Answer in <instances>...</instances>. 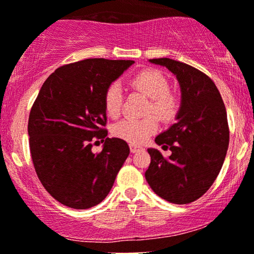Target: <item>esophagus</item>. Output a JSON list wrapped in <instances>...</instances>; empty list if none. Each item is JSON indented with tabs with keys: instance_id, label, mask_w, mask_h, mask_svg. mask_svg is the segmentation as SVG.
Masks as SVG:
<instances>
[{
	"instance_id": "1",
	"label": "esophagus",
	"mask_w": 254,
	"mask_h": 254,
	"mask_svg": "<svg viewBox=\"0 0 254 254\" xmlns=\"http://www.w3.org/2000/svg\"><path fill=\"white\" fill-rule=\"evenodd\" d=\"M140 146H137V145H134V144H130V151L132 152V153H134V152H137V151H139L140 150Z\"/></svg>"
}]
</instances>
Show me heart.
Returning <instances> with one entry per match:
<instances>
[{"instance_id":"b5f03b06","label":"heart","mask_w":254,"mask_h":254,"mask_svg":"<svg viewBox=\"0 0 254 254\" xmlns=\"http://www.w3.org/2000/svg\"><path fill=\"white\" fill-rule=\"evenodd\" d=\"M130 88L134 92L150 97L146 107V114H154L162 122H172L180 109V102L177 94L170 90V82L160 70L148 68L140 70L130 77ZM123 104V96L120 84L114 82L104 92L103 106L107 115L111 118L120 116ZM158 129V120L153 115L133 120L125 118L117 122L111 127L115 137L132 144H141Z\"/></svg>"}]
</instances>
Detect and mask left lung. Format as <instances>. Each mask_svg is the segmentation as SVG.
Returning <instances> with one entry per match:
<instances>
[{
  "label": "left lung",
  "instance_id": "1",
  "mask_svg": "<svg viewBox=\"0 0 254 254\" xmlns=\"http://www.w3.org/2000/svg\"><path fill=\"white\" fill-rule=\"evenodd\" d=\"M150 62L177 75L181 107L177 123L155 138V143L170 148L172 154L165 158L155 148H148L151 162L145 178L161 198L187 204L211 187L223 166L230 139L225 106L207 74L170 58Z\"/></svg>",
  "mask_w": 254,
  "mask_h": 254
}]
</instances>
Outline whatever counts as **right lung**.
<instances>
[{"label": "right lung", "mask_w": 254, "mask_h": 254, "mask_svg": "<svg viewBox=\"0 0 254 254\" xmlns=\"http://www.w3.org/2000/svg\"><path fill=\"white\" fill-rule=\"evenodd\" d=\"M132 60L84 59L57 68L30 111V153L38 179L57 201L88 209L109 194L130 153L127 141L108 138L104 92ZM95 140L103 151H91Z\"/></svg>", "instance_id": "add662e5"}]
</instances>
